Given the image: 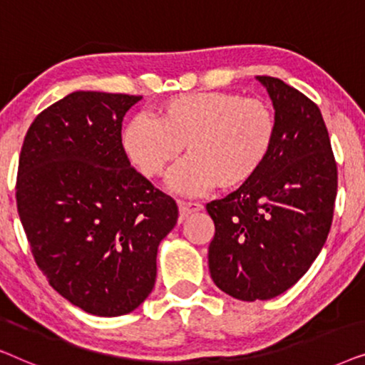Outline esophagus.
Instances as JSON below:
<instances>
[{
  "instance_id": "obj_1",
  "label": "esophagus",
  "mask_w": 365,
  "mask_h": 365,
  "mask_svg": "<svg viewBox=\"0 0 365 365\" xmlns=\"http://www.w3.org/2000/svg\"><path fill=\"white\" fill-rule=\"evenodd\" d=\"M178 206H179V212H181V219L187 217L189 214L192 212H197L201 211L202 206L199 202H192V201H182V199H179L178 201Z\"/></svg>"
}]
</instances>
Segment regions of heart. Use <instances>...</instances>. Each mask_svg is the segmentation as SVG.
I'll list each match as a JSON object with an SVG mask.
<instances>
[{
    "mask_svg": "<svg viewBox=\"0 0 365 365\" xmlns=\"http://www.w3.org/2000/svg\"><path fill=\"white\" fill-rule=\"evenodd\" d=\"M276 116L256 98L226 91L189 93L164 101L124 128L123 149L146 178H159L186 146L169 178L179 192L236 189L251 181L271 153Z\"/></svg>",
    "mask_w": 365,
    "mask_h": 365,
    "instance_id": "obj_1",
    "label": "heart"
}]
</instances>
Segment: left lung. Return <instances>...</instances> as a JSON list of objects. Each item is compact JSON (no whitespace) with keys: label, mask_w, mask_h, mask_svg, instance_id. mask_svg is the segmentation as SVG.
<instances>
[{"label":"left lung","mask_w":365,"mask_h":365,"mask_svg":"<svg viewBox=\"0 0 365 365\" xmlns=\"http://www.w3.org/2000/svg\"><path fill=\"white\" fill-rule=\"evenodd\" d=\"M276 111V139L251 181L207 202L216 232L209 271L239 301H267L292 287L331 231L337 164L321 109L281 79L257 76Z\"/></svg>","instance_id":"left-lung-1"}]
</instances>
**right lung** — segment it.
<instances>
[{
	"instance_id": "add662e5",
	"label": "right lung",
	"mask_w": 365,
	"mask_h": 365,
	"mask_svg": "<svg viewBox=\"0 0 365 365\" xmlns=\"http://www.w3.org/2000/svg\"><path fill=\"white\" fill-rule=\"evenodd\" d=\"M141 96L76 91L39 113L19 154L18 214L38 267L84 312L124 316L151 294L178 204L131 166L121 128Z\"/></svg>"
}]
</instances>
